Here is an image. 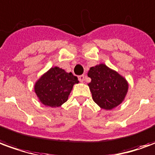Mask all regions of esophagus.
Listing matches in <instances>:
<instances>
[{
    "label": "esophagus",
    "mask_w": 155,
    "mask_h": 155,
    "mask_svg": "<svg viewBox=\"0 0 155 155\" xmlns=\"http://www.w3.org/2000/svg\"><path fill=\"white\" fill-rule=\"evenodd\" d=\"M84 78H85V76H84V74H82V75H79V76H78V79H79V81H81V82H83V81H84Z\"/></svg>",
    "instance_id": "34e87169"
}]
</instances>
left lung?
I'll return each instance as SVG.
<instances>
[{
  "label": "left lung",
  "mask_w": 155,
  "mask_h": 155,
  "mask_svg": "<svg viewBox=\"0 0 155 155\" xmlns=\"http://www.w3.org/2000/svg\"><path fill=\"white\" fill-rule=\"evenodd\" d=\"M87 74L92 99L101 109L110 110L124 101L129 83L117 71L101 63L91 67Z\"/></svg>",
  "instance_id": "1"
}]
</instances>
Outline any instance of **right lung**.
Wrapping results in <instances>:
<instances>
[{"label": "right lung", "instance_id": "add662e5", "mask_svg": "<svg viewBox=\"0 0 155 155\" xmlns=\"http://www.w3.org/2000/svg\"><path fill=\"white\" fill-rule=\"evenodd\" d=\"M78 83V78L71 72L54 66L35 81L34 91L41 104L56 108L67 101L74 84Z\"/></svg>", "mask_w": 155, "mask_h": 155}]
</instances>
